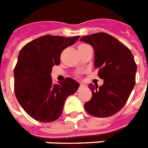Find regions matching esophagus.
Returning <instances> with one entry per match:
<instances>
[{
    "instance_id": "1",
    "label": "esophagus",
    "mask_w": 148,
    "mask_h": 148,
    "mask_svg": "<svg viewBox=\"0 0 148 148\" xmlns=\"http://www.w3.org/2000/svg\"><path fill=\"white\" fill-rule=\"evenodd\" d=\"M84 87H85V85H83V84H80V85H79V88H82Z\"/></svg>"
}]
</instances>
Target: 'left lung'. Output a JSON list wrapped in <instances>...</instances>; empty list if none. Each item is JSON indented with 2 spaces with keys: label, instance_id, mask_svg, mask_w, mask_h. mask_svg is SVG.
Segmentation results:
<instances>
[{
  "label": "left lung",
  "instance_id": "obj_1",
  "mask_svg": "<svg viewBox=\"0 0 148 148\" xmlns=\"http://www.w3.org/2000/svg\"><path fill=\"white\" fill-rule=\"evenodd\" d=\"M80 40L93 47L94 66L103 79L99 87L89 84L92 97L84 108L95 117L111 116L124 107L135 85L137 65L134 57L125 45L105 32L83 36Z\"/></svg>",
  "mask_w": 148,
  "mask_h": 148
}]
</instances>
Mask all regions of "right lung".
<instances>
[{
	"mask_svg": "<svg viewBox=\"0 0 148 148\" xmlns=\"http://www.w3.org/2000/svg\"><path fill=\"white\" fill-rule=\"evenodd\" d=\"M79 38L45 35L19 51L14 68V91L23 109L35 120L51 123L59 119L66 99L78 90L79 83L74 79L66 78L55 84L51 74L52 67L60 63L62 51Z\"/></svg>",
	"mask_w": 148,
	"mask_h": 148,
	"instance_id": "right-lung-1",
	"label": "right lung"
}]
</instances>
